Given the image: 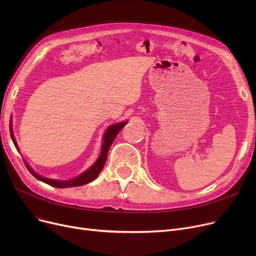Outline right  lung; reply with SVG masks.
I'll return each instance as SVG.
<instances>
[{"mask_svg":"<svg viewBox=\"0 0 256 256\" xmlns=\"http://www.w3.org/2000/svg\"><path fill=\"white\" fill-rule=\"evenodd\" d=\"M126 124V121H124V122H119V124H113V126H111L109 128L106 130V132L104 134V137L102 154L98 156V160L86 172H84L83 174H80V176H78V178H76L74 180L61 182V180H50V178H42V176H38V174L35 171H33V169L28 165V163L24 162V165H26V169L30 171V173L32 174L34 178H36L37 180H42V182H46V184H48L50 186H55V188L78 186H83L85 184H88V182H92L93 180H96L100 172L102 170V168H104V166L106 164V156H108V152H109V150H110L112 143L114 142V140H115V138L117 136V134L120 132V130ZM10 136H11V139H12L13 143H14V145L16 147V150H18V143L16 141V138H14V136H13V132H12V128H11V122H10Z\"/></svg>","mask_w":256,"mask_h":256,"instance_id":"right-lung-1","label":"right lung"}]
</instances>
